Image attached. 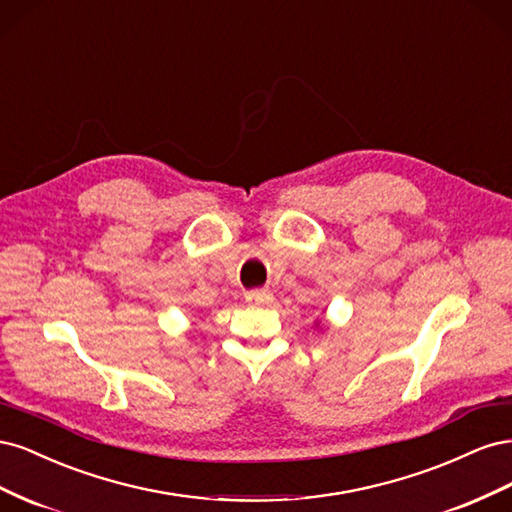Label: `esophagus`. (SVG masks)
<instances>
[{
	"label": "esophagus",
	"instance_id": "obj_1",
	"mask_svg": "<svg viewBox=\"0 0 512 512\" xmlns=\"http://www.w3.org/2000/svg\"><path fill=\"white\" fill-rule=\"evenodd\" d=\"M245 299L250 303H269L271 301V292L269 290H250L245 294Z\"/></svg>",
	"mask_w": 512,
	"mask_h": 512
}]
</instances>
